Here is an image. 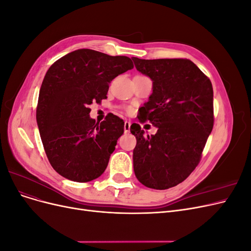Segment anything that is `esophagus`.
<instances>
[{
  "mask_svg": "<svg viewBox=\"0 0 251 251\" xmlns=\"http://www.w3.org/2000/svg\"><path fill=\"white\" fill-rule=\"evenodd\" d=\"M130 128H131L130 121H125V133L130 132Z\"/></svg>",
  "mask_w": 251,
  "mask_h": 251,
  "instance_id": "esophagus-1",
  "label": "esophagus"
}]
</instances>
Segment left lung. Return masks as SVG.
<instances>
[{
  "label": "left lung",
  "instance_id": "8db88e82",
  "mask_svg": "<svg viewBox=\"0 0 251 251\" xmlns=\"http://www.w3.org/2000/svg\"><path fill=\"white\" fill-rule=\"evenodd\" d=\"M136 69L153 81V93L143 104L140 121L158 127L144 135L138 124L130 131L137 143L134 172L140 183L166 189L184 181L201 159L214 126V91L209 78L186 58L140 59Z\"/></svg>",
  "mask_w": 251,
  "mask_h": 251
}]
</instances>
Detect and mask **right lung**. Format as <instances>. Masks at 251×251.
<instances>
[{"label": "right lung", "mask_w": 251, "mask_h": 251, "mask_svg": "<svg viewBox=\"0 0 251 251\" xmlns=\"http://www.w3.org/2000/svg\"><path fill=\"white\" fill-rule=\"evenodd\" d=\"M133 68L130 57L91 49L68 53L49 68L36 121L48 160L60 176L89 182L107 169L125 123L112 114L98 125L89 115V105L105 100L110 82Z\"/></svg>", "instance_id": "obj_1"}]
</instances>
